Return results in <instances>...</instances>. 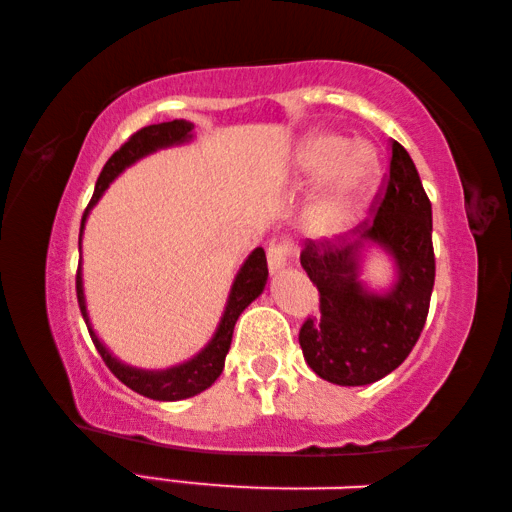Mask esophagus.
I'll return each mask as SVG.
<instances>
[{
    "label": "esophagus",
    "mask_w": 512,
    "mask_h": 512,
    "mask_svg": "<svg viewBox=\"0 0 512 512\" xmlns=\"http://www.w3.org/2000/svg\"><path fill=\"white\" fill-rule=\"evenodd\" d=\"M289 246L287 244H268L266 248V259H268V268H271V273H280L284 266L289 264Z\"/></svg>",
    "instance_id": "34e87169"
}]
</instances>
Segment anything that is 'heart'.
Returning <instances> with one entry per match:
<instances>
[{"instance_id":"obj_1","label":"heart","mask_w":512,"mask_h":512,"mask_svg":"<svg viewBox=\"0 0 512 512\" xmlns=\"http://www.w3.org/2000/svg\"><path fill=\"white\" fill-rule=\"evenodd\" d=\"M293 169L305 185L327 180L305 214L307 230L314 237H336L348 230L381 180L375 146L357 144L336 131L307 135L293 158Z\"/></svg>"}]
</instances>
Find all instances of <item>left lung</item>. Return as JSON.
<instances>
[{"label":"left lung","mask_w":512,"mask_h":512,"mask_svg":"<svg viewBox=\"0 0 512 512\" xmlns=\"http://www.w3.org/2000/svg\"><path fill=\"white\" fill-rule=\"evenodd\" d=\"M377 212L354 228L352 241H305L300 264L320 293V316L300 327L309 368L332 384L366 386L393 372L418 343L436 277L431 203L400 142ZM370 247L392 257L396 277L384 292L362 282Z\"/></svg>","instance_id":"left-lung-1"}]
</instances>
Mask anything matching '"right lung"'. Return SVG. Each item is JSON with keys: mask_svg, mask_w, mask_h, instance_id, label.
<instances>
[{"mask_svg": "<svg viewBox=\"0 0 512 512\" xmlns=\"http://www.w3.org/2000/svg\"><path fill=\"white\" fill-rule=\"evenodd\" d=\"M194 124L185 119H173V121H162V124H151L137 131L135 135L128 137V142L121 146L119 151L110 155L106 167L99 173L97 187H94L92 201L85 207V214L81 219V235H79V246L83 239V228L85 221H88L90 210L99 203L103 192L110 187L112 180H115L121 171H126L131 164L137 160L146 158L160 149H169V146H180L194 140ZM268 280V266H266V253L264 248H255L253 253L246 257V262L241 264L239 273L235 275V282H232L228 302H225L223 316L219 320V327H216L214 336L205 348L194 354L192 359H187L178 366L164 368V370H144L128 366V363L119 361L112 357V352L101 343L97 332L92 329L88 307H85V293H83V273H81V262H79V273H76V296H79V307L85 325H88V332L92 336L94 348L99 350L101 359L106 361L112 375H115L121 384H126L131 391L140 393L149 400L158 402H178L187 400V397H194L203 393L205 388H210L225 366V354L230 350L232 343V332H235V323L241 316L250 302L262 296Z\"/></svg>", "mask_w": 512, "mask_h": 512, "instance_id": "obj_1", "label": "right lung"}]
</instances>
